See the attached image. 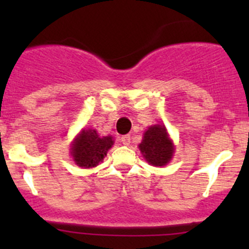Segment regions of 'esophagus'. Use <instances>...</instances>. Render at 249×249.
<instances>
[{"instance_id": "34e87169", "label": "esophagus", "mask_w": 249, "mask_h": 249, "mask_svg": "<svg viewBox=\"0 0 249 249\" xmlns=\"http://www.w3.org/2000/svg\"><path fill=\"white\" fill-rule=\"evenodd\" d=\"M122 143L125 145H129L130 144V141H131V136L130 135H124V136H122Z\"/></svg>"}]
</instances>
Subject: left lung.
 Segmentation results:
<instances>
[{
  "mask_svg": "<svg viewBox=\"0 0 249 249\" xmlns=\"http://www.w3.org/2000/svg\"><path fill=\"white\" fill-rule=\"evenodd\" d=\"M173 144L170 141L165 126L154 125L144 132L140 144L144 159L153 166H164L171 160Z\"/></svg>",
  "mask_w": 249,
  "mask_h": 249,
  "instance_id": "obj_1",
  "label": "left lung"
}]
</instances>
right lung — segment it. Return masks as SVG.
I'll list each match as a JSON object with an SVG mask.
<instances>
[{
    "mask_svg": "<svg viewBox=\"0 0 249 249\" xmlns=\"http://www.w3.org/2000/svg\"><path fill=\"white\" fill-rule=\"evenodd\" d=\"M113 145L110 136L100 137L95 130H83L72 144V157L80 167H94L104 160Z\"/></svg>",
    "mask_w": 249,
    "mask_h": 249,
    "instance_id": "1",
    "label": "right lung"
}]
</instances>
